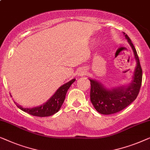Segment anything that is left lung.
Returning a JSON list of instances; mask_svg holds the SVG:
<instances>
[{"mask_svg":"<svg viewBox=\"0 0 150 150\" xmlns=\"http://www.w3.org/2000/svg\"><path fill=\"white\" fill-rule=\"evenodd\" d=\"M128 43L133 50L137 62L132 82L128 86H122L113 89H107L100 82L90 79V100L96 110L104 115H110L122 111L137 97L142 82V69L139 56L131 40L125 33H123Z\"/></svg>","mask_w":150,"mask_h":150,"instance_id":"obj_1","label":"left lung"}]
</instances>
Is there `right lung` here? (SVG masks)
I'll list each match as a JSON object with an SVG mask.
<instances>
[{"label":"right lung","mask_w":150,"mask_h":150,"mask_svg":"<svg viewBox=\"0 0 150 150\" xmlns=\"http://www.w3.org/2000/svg\"><path fill=\"white\" fill-rule=\"evenodd\" d=\"M75 81V79H73L69 81L64 85L60 86L57 90L55 94L48 100L45 103L41 106H38L33 108H24L19 105H16L19 109L29 114L37 117H47L55 114L60 110V107L64 103L65 96L67 92V90L70 88L73 82ZM16 103V102H15Z\"/></svg>","instance_id":"right-lung-1"}]
</instances>
